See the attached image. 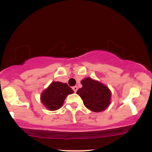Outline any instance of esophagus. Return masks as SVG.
Wrapping results in <instances>:
<instances>
[{"instance_id":"esophagus-1","label":"esophagus","mask_w":152,"mask_h":152,"mask_svg":"<svg viewBox=\"0 0 152 152\" xmlns=\"http://www.w3.org/2000/svg\"><path fill=\"white\" fill-rule=\"evenodd\" d=\"M72 88H73V90L74 91V92H76V91H77V90H78V87L76 86H74V87H73Z\"/></svg>"}]
</instances>
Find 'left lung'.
I'll list each match as a JSON object with an SVG mask.
<instances>
[{
  "label": "left lung",
  "mask_w": 152,
  "mask_h": 152,
  "mask_svg": "<svg viewBox=\"0 0 152 152\" xmlns=\"http://www.w3.org/2000/svg\"><path fill=\"white\" fill-rule=\"evenodd\" d=\"M82 87L76 94L81 96L83 104L94 112H101L108 108L111 104V91L106 85L91 78L81 80Z\"/></svg>",
  "instance_id": "left-lung-1"
}]
</instances>
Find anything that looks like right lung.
Returning a JSON list of instances; mask_svg holds the SVG:
<instances>
[{
    "instance_id": "add662e5",
    "label": "right lung",
    "mask_w": 152,
    "mask_h": 152,
    "mask_svg": "<svg viewBox=\"0 0 152 152\" xmlns=\"http://www.w3.org/2000/svg\"><path fill=\"white\" fill-rule=\"evenodd\" d=\"M74 91L66 83L53 81L41 94V102L49 111L59 109L64 104L68 95Z\"/></svg>"
}]
</instances>
